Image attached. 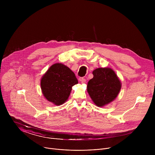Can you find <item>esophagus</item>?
I'll use <instances>...</instances> for the list:
<instances>
[{"instance_id": "esophagus-1", "label": "esophagus", "mask_w": 155, "mask_h": 155, "mask_svg": "<svg viewBox=\"0 0 155 155\" xmlns=\"http://www.w3.org/2000/svg\"><path fill=\"white\" fill-rule=\"evenodd\" d=\"M80 81H81V83H86V79L85 78H80Z\"/></svg>"}]
</instances>
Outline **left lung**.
I'll use <instances>...</instances> for the list:
<instances>
[{
    "mask_svg": "<svg viewBox=\"0 0 155 155\" xmlns=\"http://www.w3.org/2000/svg\"><path fill=\"white\" fill-rule=\"evenodd\" d=\"M93 74V78L87 83V91L96 105L103 107L117 97L121 83L111 68H97Z\"/></svg>",
    "mask_w": 155,
    "mask_h": 155,
    "instance_id": "left-lung-1",
    "label": "left lung"
}]
</instances>
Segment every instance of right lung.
Returning <instances> with one entry per match:
<instances>
[{
    "label": "right lung",
    "instance_id": "obj_1",
    "mask_svg": "<svg viewBox=\"0 0 155 155\" xmlns=\"http://www.w3.org/2000/svg\"><path fill=\"white\" fill-rule=\"evenodd\" d=\"M77 83L75 74L68 66L59 62L53 64L40 80L43 96L58 106L68 101L72 86Z\"/></svg>",
    "mask_w": 155,
    "mask_h": 155
}]
</instances>
